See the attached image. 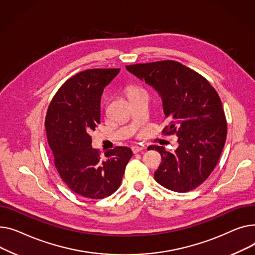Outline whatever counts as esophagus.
<instances>
[{"label": "esophagus", "instance_id": "obj_1", "mask_svg": "<svg viewBox=\"0 0 255 255\" xmlns=\"http://www.w3.org/2000/svg\"><path fill=\"white\" fill-rule=\"evenodd\" d=\"M144 149H145V148H144V147H141V146H132V147H131V150H132L133 153H138V152L144 150Z\"/></svg>", "mask_w": 255, "mask_h": 255}]
</instances>
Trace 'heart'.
Returning a JSON list of instances; mask_svg holds the SVG:
<instances>
[{
	"label": "heart",
	"mask_w": 255,
	"mask_h": 255,
	"mask_svg": "<svg viewBox=\"0 0 255 255\" xmlns=\"http://www.w3.org/2000/svg\"><path fill=\"white\" fill-rule=\"evenodd\" d=\"M131 91H133V88H131V87H129V88H128V94H129Z\"/></svg>",
	"instance_id": "b5f03b06"
}]
</instances>
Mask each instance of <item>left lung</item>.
<instances>
[{
    "instance_id": "obj_1",
    "label": "left lung",
    "mask_w": 255,
    "mask_h": 255,
    "mask_svg": "<svg viewBox=\"0 0 255 255\" xmlns=\"http://www.w3.org/2000/svg\"><path fill=\"white\" fill-rule=\"evenodd\" d=\"M137 78L154 88L162 101L170 126L164 133H176L174 152L151 145L161 162L154 172L157 183L176 192H186L210 176L227 139V121L218 94L193 70L175 61L127 66Z\"/></svg>"
}]
</instances>
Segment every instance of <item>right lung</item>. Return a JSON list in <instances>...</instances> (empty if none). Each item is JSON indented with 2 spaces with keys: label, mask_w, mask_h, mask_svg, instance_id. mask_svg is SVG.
I'll return each mask as SVG.
<instances>
[{
  "label": "right lung",
  "mask_w": 255,
  "mask_h": 255,
  "mask_svg": "<svg viewBox=\"0 0 255 255\" xmlns=\"http://www.w3.org/2000/svg\"><path fill=\"white\" fill-rule=\"evenodd\" d=\"M121 69H91L67 80L53 97L45 119L55 168L67 186L88 199H103L121 186L132 156L118 146L101 157L91 132L101 119V98Z\"/></svg>",
  "instance_id": "add662e5"
}]
</instances>
